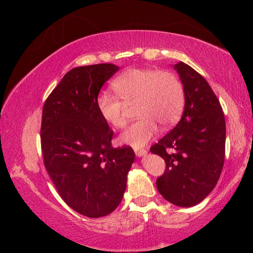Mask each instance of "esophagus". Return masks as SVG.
<instances>
[{
	"label": "esophagus",
	"mask_w": 253,
	"mask_h": 253,
	"mask_svg": "<svg viewBox=\"0 0 253 253\" xmlns=\"http://www.w3.org/2000/svg\"><path fill=\"white\" fill-rule=\"evenodd\" d=\"M135 154L137 157H143L147 154L146 149H135Z\"/></svg>",
	"instance_id": "34e87169"
}]
</instances>
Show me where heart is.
Returning a JSON list of instances; mask_svg holds the SVG:
<instances>
[{"label":"heart","mask_w":253,"mask_h":253,"mask_svg":"<svg viewBox=\"0 0 253 253\" xmlns=\"http://www.w3.org/2000/svg\"><path fill=\"white\" fill-rule=\"evenodd\" d=\"M113 95L102 91L96 106L100 117L114 128L126 126V106L135 105L139 119L121 135V142L134 147L146 145L158 126L169 128L181 117L185 102L184 88L178 77L170 71L129 69L113 81Z\"/></svg>","instance_id":"b5f03b06"}]
</instances>
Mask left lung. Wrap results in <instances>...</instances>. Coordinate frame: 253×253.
<instances>
[{
  "label": "left lung",
  "mask_w": 253,
  "mask_h": 253,
  "mask_svg": "<svg viewBox=\"0 0 253 253\" xmlns=\"http://www.w3.org/2000/svg\"><path fill=\"white\" fill-rule=\"evenodd\" d=\"M185 93L181 121L153 145L151 152L166 163L156 186L163 198L177 207L199 204L211 193L223 169L225 119L212 88L186 63L174 65Z\"/></svg>",
  "instance_id": "8db88e82"
}]
</instances>
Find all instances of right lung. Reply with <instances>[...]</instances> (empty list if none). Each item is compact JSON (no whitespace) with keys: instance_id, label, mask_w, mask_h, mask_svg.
<instances>
[{"instance_id":"right-lung-1","label":"right lung","mask_w":253,"mask_h":253,"mask_svg":"<svg viewBox=\"0 0 253 253\" xmlns=\"http://www.w3.org/2000/svg\"><path fill=\"white\" fill-rule=\"evenodd\" d=\"M118 69L111 63L74 68L42 110L45 169L61 199L88 217L108 215L118 207L135 161L131 147H113L114 132L96 106L101 87Z\"/></svg>"}]
</instances>
